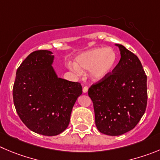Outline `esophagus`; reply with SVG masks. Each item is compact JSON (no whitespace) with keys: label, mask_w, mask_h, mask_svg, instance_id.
<instances>
[{"label":"esophagus","mask_w":160,"mask_h":160,"mask_svg":"<svg viewBox=\"0 0 160 160\" xmlns=\"http://www.w3.org/2000/svg\"><path fill=\"white\" fill-rule=\"evenodd\" d=\"M88 91V87H86V86H85V87H83V93H87Z\"/></svg>","instance_id":"1"}]
</instances>
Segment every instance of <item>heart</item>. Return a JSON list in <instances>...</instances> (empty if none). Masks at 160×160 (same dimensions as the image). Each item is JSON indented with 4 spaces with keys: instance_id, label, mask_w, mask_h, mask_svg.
<instances>
[{
    "instance_id": "b5f03b06",
    "label": "heart",
    "mask_w": 160,
    "mask_h": 160,
    "mask_svg": "<svg viewBox=\"0 0 160 160\" xmlns=\"http://www.w3.org/2000/svg\"><path fill=\"white\" fill-rule=\"evenodd\" d=\"M117 60V53L111 47L95 48L79 54L70 68L77 72L90 70L91 78L100 80L114 70Z\"/></svg>"
}]
</instances>
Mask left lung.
Returning a JSON list of instances; mask_svg holds the SVG:
<instances>
[{
	"mask_svg": "<svg viewBox=\"0 0 160 160\" xmlns=\"http://www.w3.org/2000/svg\"><path fill=\"white\" fill-rule=\"evenodd\" d=\"M121 59L109 75L91 86L88 95L95 125L102 133L119 136L132 130L147 107V76L139 58L121 44Z\"/></svg>",
	"mask_w": 160,
	"mask_h": 160,
	"instance_id": "1",
	"label": "left lung"
}]
</instances>
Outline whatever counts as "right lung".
Returning a JSON list of instances; mask_svg holds the SVG:
<instances>
[{
	"instance_id": "add662e5",
	"label": "right lung",
	"mask_w": 160,
	"mask_h": 160,
	"mask_svg": "<svg viewBox=\"0 0 160 160\" xmlns=\"http://www.w3.org/2000/svg\"><path fill=\"white\" fill-rule=\"evenodd\" d=\"M49 50L30 53L17 68L13 102L19 118L36 133L56 136L68 127L72 110L82 94L78 82L57 75Z\"/></svg>"
}]
</instances>
